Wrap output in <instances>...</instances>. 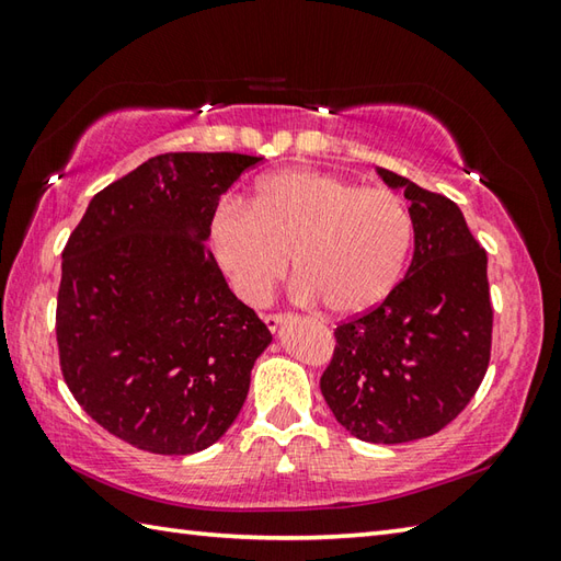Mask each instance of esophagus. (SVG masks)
Wrapping results in <instances>:
<instances>
[{"mask_svg": "<svg viewBox=\"0 0 561 561\" xmlns=\"http://www.w3.org/2000/svg\"><path fill=\"white\" fill-rule=\"evenodd\" d=\"M287 320H289V316L272 313V316H265V325H267V330L274 335V332H279V328H282L284 323H287Z\"/></svg>", "mask_w": 561, "mask_h": 561, "instance_id": "34e87169", "label": "esophagus"}]
</instances>
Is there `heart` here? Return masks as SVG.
<instances>
[{"mask_svg":"<svg viewBox=\"0 0 561 561\" xmlns=\"http://www.w3.org/2000/svg\"><path fill=\"white\" fill-rule=\"evenodd\" d=\"M211 250L245 304H262L287 277L296 296L332 316L371 311L398 287L414 224L402 197L320 171H279L257 181L250 207L214 211Z\"/></svg>","mask_w":561,"mask_h":561,"instance_id":"heart-1","label":"heart"}]
</instances>
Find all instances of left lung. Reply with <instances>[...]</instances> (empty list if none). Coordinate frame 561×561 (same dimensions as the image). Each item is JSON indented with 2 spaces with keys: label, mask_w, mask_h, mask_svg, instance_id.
<instances>
[{
  "label": "left lung",
  "mask_w": 561,
  "mask_h": 561,
  "mask_svg": "<svg viewBox=\"0 0 561 561\" xmlns=\"http://www.w3.org/2000/svg\"><path fill=\"white\" fill-rule=\"evenodd\" d=\"M414 224L410 270L383 304L342 323L320 378L335 420L368 444H408L440 432L478 392L490 366L486 253L456 202L392 171Z\"/></svg>",
  "instance_id": "obj_1"
}]
</instances>
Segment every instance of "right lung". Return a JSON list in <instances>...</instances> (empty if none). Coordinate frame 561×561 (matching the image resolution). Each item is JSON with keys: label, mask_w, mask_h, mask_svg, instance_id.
<instances>
[{"label": "right lung", "mask_w": 561, "mask_h": 561, "mask_svg": "<svg viewBox=\"0 0 561 561\" xmlns=\"http://www.w3.org/2000/svg\"><path fill=\"white\" fill-rule=\"evenodd\" d=\"M260 157L161 153L89 202L62 253L59 366L91 420L159 456L209 448L241 412L265 323L209 241L219 197Z\"/></svg>", "instance_id": "add662e5"}]
</instances>
